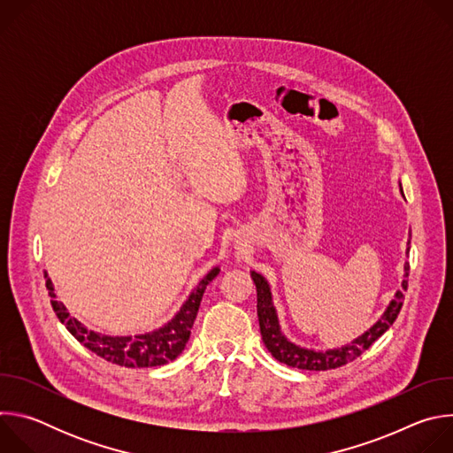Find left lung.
Returning a JSON list of instances; mask_svg holds the SVG:
<instances>
[{
    "mask_svg": "<svg viewBox=\"0 0 453 453\" xmlns=\"http://www.w3.org/2000/svg\"><path fill=\"white\" fill-rule=\"evenodd\" d=\"M250 278L256 285L257 320H260V332H262L265 348L281 364H287V365L297 367V369H308V371H328V369L346 365L348 362L358 358L365 349H369V346L374 341H378L387 330L393 326V322L396 320V317L403 306V290H407V285H409L407 280L402 281V290L396 292L395 299L391 301L389 306H387V310L378 319L376 325H372V328H369L364 335L355 339L351 344L337 348V349H328V351H315V349H306V348H301V346L290 342L281 334L269 283L265 281V278L262 274H257L254 271L250 273ZM405 278H409V264H405Z\"/></svg>",
    "mask_w": 453,
    "mask_h": 453,
    "instance_id": "1",
    "label": "left lung"
}]
</instances>
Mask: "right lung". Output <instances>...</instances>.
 Returning <instances> with one entry per match:
<instances>
[{
    "mask_svg": "<svg viewBox=\"0 0 453 453\" xmlns=\"http://www.w3.org/2000/svg\"><path fill=\"white\" fill-rule=\"evenodd\" d=\"M220 273L219 267L211 269L204 280L197 285V288L189 294L186 303L180 306L177 315L166 322V325L156 332L145 334V335H134V337H111V335H102L98 332L88 330L82 322H79L75 317L70 315L60 301H57V296L53 292L51 280L44 273L46 278V288L51 297V306L53 311L57 313L58 320L64 326L68 328V332L81 342L84 344L89 351L98 355L100 358L123 365V367H154V365H163L172 360H175L191 334L193 320L197 317L203 294L206 287L217 278Z\"/></svg>",
    "mask_w": 453,
    "mask_h": 453,
    "instance_id": "1",
    "label": "right lung"
}]
</instances>
